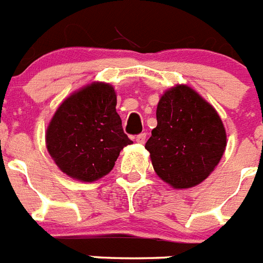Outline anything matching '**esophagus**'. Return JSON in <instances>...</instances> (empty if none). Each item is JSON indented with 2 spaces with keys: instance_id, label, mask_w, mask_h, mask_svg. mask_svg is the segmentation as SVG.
I'll list each match as a JSON object with an SVG mask.
<instances>
[{
  "instance_id": "esophagus-1",
  "label": "esophagus",
  "mask_w": 263,
  "mask_h": 263,
  "mask_svg": "<svg viewBox=\"0 0 263 263\" xmlns=\"http://www.w3.org/2000/svg\"><path fill=\"white\" fill-rule=\"evenodd\" d=\"M145 141H146V133H141L136 137L137 143H145Z\"/></svg>"
}]
</instances>
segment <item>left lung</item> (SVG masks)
Here are the masks:
<instances>
[{
	"instance_id": "obj_1",
	"label": "left lung",
	"mask_w": 263,
	"mask_h": 263,
	"mask_svg": "<svg viewBox=\"0 0 263 263\" xmlns=\"http://www.w3.org/2000/svg\"><path fill=\"white\" fill-rule=\"evenodd\" d=\"M157 121L145 145L157 175L179 190L205 180L227 146L215 108L188 85H176L160 97Z\"/></svg>"
}]
</instances>
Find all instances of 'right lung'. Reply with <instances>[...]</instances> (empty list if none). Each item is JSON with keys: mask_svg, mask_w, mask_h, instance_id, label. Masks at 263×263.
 <instances>
[{"mask_svg": "<svg viewBox=\"0 0 263 263\" xmlns=\"http://www.w3.org/2000/svg\"><path fill=\"white\" fill-rule=\"evenodd\" d=\"M115 88L92 83L67 97L47 127L46 143L63 173L81 182L103 178L132 145L116 111Z\"/></svg>", "mask_w": 263, "mask_h": 263, "instance_id": "right-lung-1", "label": "right lung"}]
</instances>
